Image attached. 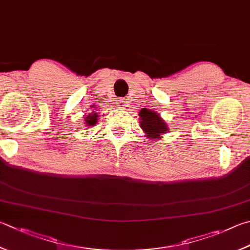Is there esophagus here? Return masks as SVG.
I'll list each match as a JSON object with an SVG mask.
<instances>
[{
	"label": "esophagus",
	"mask_w": 250,
	"mask_h": 250,
	"mask_svg": "<svg viewBox=\"0 0 250 250\" xmlns=\"http://www.w3.org/2000/svg\"><path fill=\"white\" fill-rule=\"evenodd\" d=\"M116 105L118 107L121 108H124L126 106V101L124 99H117V102H116Z\"/></svg>",
	"instance_id": "esophagus-1"
}]
</instances>
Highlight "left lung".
Returning <instances> with one entry per match:
<instances>
[{
  "instance_id": "obj_1",
  "label": "left lung",
  "mask_w": 250,
  "mask_h": 250,
  "mask_svg": "<svg viewBox=\"0 0 250 250\" xmlns=\"http://www.w3.org/2000/svg\"><path fill=\"white\" fill-rule=\"evenodd\" d=\"M139 116L142 117L141 127L147 134L146 137L148 138H159L161 134H165L168 130L167 124L154 111H148L144 108L141 111Z\"/></svg>"
}]
</instances>
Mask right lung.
I'll return each instance as SVG.
<instances>
[{
  "label": "right lung",
  "instance_id": "right-lung-1",
  "mask_svg": "<svg viewBox=\"0 0 250 250\" xmlns=\"http://www.w3.org/2000/svg\"><path fill=\"white\" fill-rule=\"evenodd\" d=\"M96 122H98V115H96V113L90 114V115L85 118V123L87 126H94L96 124Z\"/></svg>",
  "mask_w": 250,
  "mask_h": 250
}]
</instances>
